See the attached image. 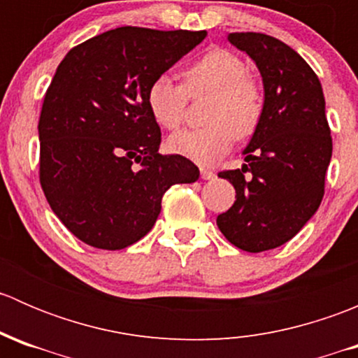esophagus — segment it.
Returning a JSON list of instances; mask_svg holds the SVG:
<instances>
[{
    "label": "esophagus",
    "mask_w": 358,
    "mask_h": 358,
    "mask_svg": "<svg viewBox=\"0 0 358 358\" xmlns=\"http://www.w3.org/2000/svg\"><path fill=\"white\" fill-rule=\"evenodd\" d=\"M201 176H202V180H215L216 173L211 171V169L201 168Z\"/></svg>",
    "instance_id": "1"
}]
</instances>
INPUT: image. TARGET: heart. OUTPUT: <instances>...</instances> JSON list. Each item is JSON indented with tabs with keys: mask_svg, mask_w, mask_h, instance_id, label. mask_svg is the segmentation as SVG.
<instances>
[{
	"mask_svg": "<svg viewBox=\"0 0 358 358\" xmlns=\"http://www.w3.org/2000/svg\"><path fill=\"white\" fill-rule=\"evenodd\" d=\"M183 85H175L168 76H159L147 88V107L159 126L176 129L185 119L187 96L209 95L204 110L208 126L183 129L169 136L173 154L197 164H213L232 149L237 138L252 135L263 115V93L248 76L241 57L227 50H211L187 66Z\"/></svg>",
	"mask_w": 358,
	"mask_h": 358,
	"instance_id": "1",
	"label": "heart"
}]
</instances>
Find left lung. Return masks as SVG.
Returning a JSON list of instances; mask_svg holds the SVG:
<instances>
[{
	"label": "left lung",
	"instance_id": "8db88e82",
	"mask_svg": "<svg viewBox=\"0 0 358 358\" xmlns=\"http://www.w3.org/2000/svg\"><path fill=\"white\" fill-rule=\"evenodd\" d=\"M227 38L258 67L265 106L243 150L246 164L218 173L236 189V202L216 225L234 246L262 252L286 244L315 215L333 140L319 78L291 46L262 32Z\"/></svg>",
	"mask_w": 358,
	"mask_h": 358
}]
</instances>
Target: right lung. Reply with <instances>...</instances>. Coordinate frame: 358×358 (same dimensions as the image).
<instances>
[{
	"instance_id": "right-lung-1",
	"label": "right lung",
	"mask_w": 358,
	"mask_h": 358,
	"mask_svg": "<svg viewBox=\"0 0 358 358\" xmlns=\"http://www.w3.org/2000/svg\"><path fill=\"white\" fill-rule=\"evenodd\" d=\"M206 31L117 27L74 46L39 115V182L52 211L88 246L124 249L150 232L166 190L194 183L187 157L161 156L147 88Z\"/></svg>"
}]
</instances>
